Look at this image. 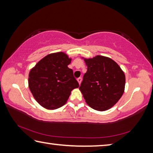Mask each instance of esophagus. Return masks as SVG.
Wrapping results in <instances>:
<instances>
[{"label": "esophagus", "instance_id": "esophagus-1", "mask_svg": "<svg viewBox=\"0 0 153 153\" xmlns=\"http://www.w3.org/2000/svg\"><path fill=\"white\" fill-rule=\"evenodd\" d=\"M77 82H78L79 84H81V82H82V77H79V78H77Z\"/></svg>", "mask_w": 153, "mask_h": 153}]
</instances>
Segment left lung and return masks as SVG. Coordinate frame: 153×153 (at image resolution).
I'll list each match as a JSON object with an SVG mask.
<instances>
[{"mask_svg":"<svg viewBox=\"0 0 153 153\" xmlns=\"http://www.w3.org/2000/svg\"><path fill=\"white\" fill-rule=\"evenodd\" d=\"M84 61L87 71L79 89L90 107L100 111L109 109L123 94L125 74L117 63L106 56Z\"/></svg>","mask_w":153,"mask_h":153,"instance_id":"8db88e82","label":"left lung"}]
</instances>
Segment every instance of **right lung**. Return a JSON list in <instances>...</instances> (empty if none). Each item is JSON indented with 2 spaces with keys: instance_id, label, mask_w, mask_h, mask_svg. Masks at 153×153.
I'll return each mask as SVG.
<instances>
[{
  "instance_id": "add662e5",
  "label": "right lung",
  "mask_w": 153,
  "mask_h": 153,
  "mask_svg": "<svg viewBox=\"0 0 153 153\" xmlns=\"http://www.w3.org/2000/svg\"><path fill=\"white\" fill-rule=\"evenodd\" d=\"M71 59L62 52L50 54L38 62L29 74V88L39 104L48 109L61 107L71 91L79 87L67 65Z\"/></svg>"
}]
</instances>
